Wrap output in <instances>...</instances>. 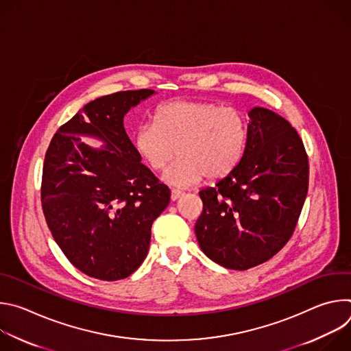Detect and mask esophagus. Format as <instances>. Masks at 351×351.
Listing matches in <instances>:
<instances>
[{"label":"esophagus","mask_w":351,"mask_h":351,"mask_svg":"<svg viewBox=\"0 0 351 351\" xmlns=\"http://www.w3.org/2000/svg\"><path fill=\"white\" fill-rule=\"evenodd\" d=\"M183 194H184L183 191L173 189V190L171 191V198H172V202H176V199H179V198H180Z\"/></svg>","instance_id":"esophagus-1"}]
</instances>
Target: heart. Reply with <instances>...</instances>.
I'll return each instance as SVG.
<instances>
[{
    "label": "heart",
    "mask_w": 351,
    "mask_h": 351,
    "mask_svg": "<svg viewBox=\"0 0 351 351\" xmlns=\"http://www.w3.org/2000/svg\"><path fill=\"white\" fill-rule=\"evenodd\" d=\"M247 140L248 122L240 110L175 99L156 110L154 123H143L134 130L133 148L153 172L164 171L176 153L179 158L164 179L175 186H190L204 176L211 182L229 176L243 160Z\"/></svg>",
    "instance_id": "b5f03b06"
}]
</instances>
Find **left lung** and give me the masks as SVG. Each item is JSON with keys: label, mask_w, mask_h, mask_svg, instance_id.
<instances>
[{"label": "left lung", "mask_w": 351, "mask_h": 351, "mask_svg": "<svg viewBox=\"0 0 351 351\" xmlns=\"http://www.w3.org/2000/svg\"><path fill=\"white\" fill-rule=\"evenodd\" d=\"M248 140L239 167L199 191L194 230L214 263L236 271L257 267L285 247L308 191V156L297 130L267 108L248 112Z\"/></svg>", "instance_id": "obj_1"}]
</instances>
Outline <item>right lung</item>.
<instances>
[{
  "mask_svg": "<svg viewBox=\"0 0 351 351\" xmlns=\"http://www.w3.org/2000/svg\"><path fill=\"white\" fill-rule=\"evenodd\" d=\"M152 94L141 88L95 98L57 130L45 153V222L71 264L99 280L125 279L141 265L153 222L171 199L123 128L125 114ZM80 134L101 138L106 147L94 150Z\"/></svg>",
  "mask_w": 351,
  "mask_h": 351,
  "instance_id": "add662e5",
  "label": "right lung"
}]
</instances>
